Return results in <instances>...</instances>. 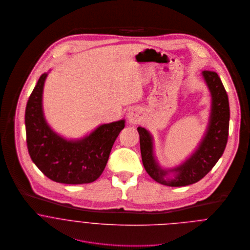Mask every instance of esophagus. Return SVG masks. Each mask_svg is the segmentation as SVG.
<instances>
[{
    "instance_id": "obj_1",
    "label": "esophagus",
    "mask_w": 250,
    "mask_h": 250,
    "mask_svg": "<svg viewBox=\"0 0 250 250\" xmlns=\"http://www.w3.org/2000/svg\"><path fill=\"white\" fill-rule=\"evenodd\" d=\"M128 121L132 124H138L141 121V117H140V112L138 109L133 108L128 112Z\"/></svg>"
}]
</instances>
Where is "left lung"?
<instances>
[{
	"label": "left lung",
	"mask_w": 250,
	"mask_h": 250,
	"mask_svg": "<svg viewBox=\"0 0 250 250\" xmlns=\"http://www.w3.org/2000/svg\"><path fill=\"white\" fill-rule=\"evenodd\" d=\"M203 77L211 94V112L207 133L197 150L180 166L173 167V178H167V170L158 165L153 154V141L147 130L138 127L143 164L147 173L167 186H186L201 180L222 156L229 135L230 107L226 90L218 75L204 71Z\"/></svg>",
	"instance_id": "obj_1"
}]
</instances>
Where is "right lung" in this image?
<instances>
[{"label":"right lung","instance_id":"1","mask_svg":"<svg viewBox=\"0 0 250 250\" xmlns=\"http://www.w3.org/2000/svg\"><path fill=\"white\" fill-rule=\"evenodd\" d=\"M47 74L38 81L25 110L26 141L32 161L53 181L83 184L95 181L104 171L112 146L125 120L103 124L79 141H67L46 123L42 91Z\"/></svg>","mask_w":250,"mask_h":250}]
</instances>
